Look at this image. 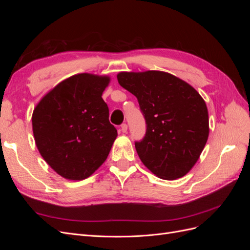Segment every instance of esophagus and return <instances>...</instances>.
<instances>
[{"label":"esophagus","instance_id":"34e87169","mask_svg":"<svg viewBox=\"0 0 250 250\" xmlns=\"http://www.w3.org/2000/svg\"><path fill=\"white\" fill-rule=\"evenodd\" d=\"M127 128H128V126H127V124H122L121 125V130H122V132H127Z\"/></svg>","mask_w":250,"mask_h":250}]
</instances>
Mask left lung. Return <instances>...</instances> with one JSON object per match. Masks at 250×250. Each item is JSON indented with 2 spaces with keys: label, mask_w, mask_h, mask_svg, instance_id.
Wrapping results in <instances>:
<instances>
[{
  "label": "left lung",
  "mask_w": 250,
  "mask_h": 250,
  "mask_svg": "<svg viewBox=\"0 0 250 250\" xmlns=\"http://www.w3.org/2000/svg\"><path fill=\"white\" fill-rule=\"evenodd\" d=\"M117 78L137 97L146 121L145 137L134 143L142 163L163 179L185 176L208 138V113L202 97L166 72H121Z\"/></svg>",
  "instance_id": "8db88e82"
}]
</instances>
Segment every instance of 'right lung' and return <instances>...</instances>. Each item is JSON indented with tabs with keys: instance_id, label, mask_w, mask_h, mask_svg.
Returning a JSON list of instances; mask_svg holds the SVG:
<instances>
[{
	"instance_id": "1",
	"label": "right lung",
	"mask_w": 250,
	"mask_h": 250,
	"mask_svg": "<svg viewBox=\"0 0 250 250\" xmlns=\"http://www.w3.org/2000/svg\"><path fill=\"white\" fill-rule=\"evenodd\" d=\"M107 76L78 74L62 81L36 105V147L50 167L71 180L85 179L106 160L118 132L102 93Z\"/></svg>"
}]
</instances>
